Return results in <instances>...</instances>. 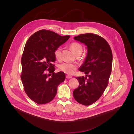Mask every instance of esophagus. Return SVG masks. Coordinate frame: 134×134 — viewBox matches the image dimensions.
<instances>
[{
	"label": "esophagus",
	"instance_id": "1",
	"mask_svg": "<svg viewBox=\"0 0 134 134\" xmlns=\"http://www.w3.org/2000/svg\"><path fill=\"white\" fill-rule=\"evenodd\" d=\"M72 77L71 76H70V75H66V78H68V79H69V78H71Z\"/></svg>",
	"mask_w": 134,
	"mask_h": 134
}]
</instances>
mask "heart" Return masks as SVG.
<instances>
[{
	"mask_svg": "<svg viewBox=\"0 0 134 134\" xmlns=\"http://www.w3.org/2000/svg\"><path fill=\"white\" fill-rule=\"evenodd\" d=\"M71 49L76 55H79L81 54L83 51L82 45L77 42H72L70 45ZM54 54L56 58L58 60H61L62 59V49L61 47H58L54 52ZM76 65L75 64L64 62L59 66V69L60 71L68 74H73L76 70Z\"/></svg>",
	"mask_w": 134,
	"mask_h": 134,
	"instance_id": "b5f03b06",
	"label": "heart"
}]
</instances>
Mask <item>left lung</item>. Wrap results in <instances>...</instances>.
Wrapping results in <instances>:
<instances>
[{
    "instance_id": "obj_1",
    "label": "left lung",
    "mask_w": 134,
    "mask_h": 134,
    "mask_svg": "<svg viewBox=\"0 0 134 134\" xmlns=\"http://www.w3.org/2000/svg\"><path fill=\"white\" fill-rule=\"evenodd\" d=\"M74 38L87 46L88 54L79 68L86 77H77L79 85L73 94L78 103L88 106L100 97L108 86L112 70V51L106 40L97 35L88 33Z\"/></svg>"
}]
</instances>
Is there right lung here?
I'll return each instance as SVG.
<instances>
[{
  "instance_id": "right-lung-1",
  "label": "right lung",
  "mask_w": 134,
  "mask_h": 134,
  "mask_svg": "<svg viewBox=\"0 0 134 134\" xmlns=\"http://www.w3.org/2000/svg\"><path fill=\"white\" fill-rule=\"evenodd\" d=\"M51 30L42 29L34 34L27 41L22 55L20 78L28 96L38 104L52 101L58 86L65 80L62 72H54V52L70 38Z\"/></svg>"
}]
</instances>
